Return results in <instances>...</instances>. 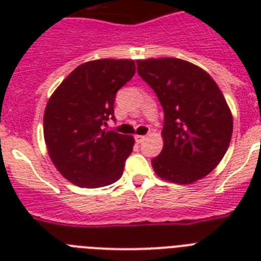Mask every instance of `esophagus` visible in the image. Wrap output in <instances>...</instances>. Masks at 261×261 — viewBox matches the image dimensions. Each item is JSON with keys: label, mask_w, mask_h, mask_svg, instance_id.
Returning a JSON list of instances; mask_svg holds the SVG:
<instances>
[{"label": "esophagus", "mask_w": 261, "mask_h": 261, "mask_svg": "<svg viewBox=\"0 0 261 261\" xmlns=\"http://www.w3.org/2000/svg\"><path fill=\"white\" fill-rule=\"evenodd\" d=\"M145 139H146V137H145V135H135V141H137L138 143H142Z\"/></svg>", "instance_id": "34e87169"}]
</instances>
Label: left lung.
<instances>
[{"label": "left lung", "instance_id": "left-lung-1", "mask_svg": "<svg viewBox=\"0 0 261 261\" xmlns=\"http://www.w3.org/2000/svg\"><path fill=\"white\" fill-rule=\"evenodd\" d=\"M138 74L164 110V147L151 160L161 178L191 184L210 173L226 153L233 118L215 81L177 58L137 62Z\"/></svg>", "mask_w": 261, "mask_h": 261}]
</instances>
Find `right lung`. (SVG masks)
I'll list each match as a JSON object with an SVG mask.
<instances>
[{
  "label": "right lung",
  "instance_id": "right-lung-1",
  "mask_svg": "<svg viewBox=\"0 0 261 261\" xmlns=\"http://www.w3.org/2000/svg\"><path fill=\"white\" fill-rule=\"evenodd\" d=\"M135 73L131 59H98L75 67L47 102L43 119L48 154L63 177L83 188L118 181L134 138L104 131L115 120L118 92Z\"/></svg>",
  "mask_w": 261,
  "mask_h": 261
}]
</instances>
